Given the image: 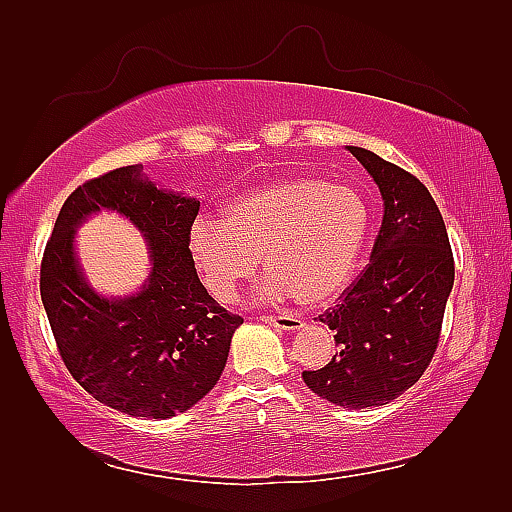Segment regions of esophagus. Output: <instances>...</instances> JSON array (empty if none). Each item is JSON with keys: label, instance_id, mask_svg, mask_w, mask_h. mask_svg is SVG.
<instances>
[{"label": "esophagus", "instance_id": "1", "mask_svg": "<svg viewBox=\"0 0 512 512\" xmlns=\"http://www.w3.org/2000/svg\"><path fill=\"white\" fill-rule=\"evenodd\" d=\"M262 322L271 324V327L275 329H282V331H299L303 329V320L299 316H260Z\"/></svg>", "mask_w": 512, "mask_h": 512}]
</instances>
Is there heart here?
Segmentation results:
<instances>
[{"label":"heart","mask_w":512,"mask_h":512,"mask_svg":"<svg viewBox=\"0 0 512 512\" xmlns=\"http://www.w3.org/2000/svg\"><path fill=\"white\" fill-rule=\"evenodd\" d=\"M369 222L365 198L350 185L294 173L235 198L222 220L200 215L188 245L215 301L235 303L262 256L271 275L258 286V301L320 305L352 282Z\"/></svg>","instance_id":"1"}]
</instances>
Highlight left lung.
Masks as SVG:
<instances>
[{
  "instance_id": "obj_1",
  "label": "left lung",
  "mask_w": 512,
  "mask_h": 512,
  "mask_svg": "<svg viewBox=\"0 0 512 512\" xmlns=\"http://www.w3.org/2000/svg\"><path fill=\"white\" fill-rule=\"evenodd\" d=\"M384 200L369 265L320 322L335 333L329 365L303 371L305 384L335 406H384L423 376L436 354L455 260L442 213L408 170L363 147H346Z\"/></svg>"
}]
</instances>
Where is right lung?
<instances>
[{
    "instance_id": "right-lung-1",
    "label": "right lung",
    "mask_w": 512,
    "mask_h": 512,
    "mask_svg": "<svg viewBox=\"0 0 512 512\" xmlns=\"http://www.w3.org/2000/svg\"><path fill=\"white\" fill-rule=\"evenodd\" d=\"M123 166L76 188L61 207L40 265V294L72 378L100 404L130 416L170 418L190 410L220 380L230 314L200 284L188 245L200 200L168 192ZM117 210L144 232L152 271L128 298H102L73 252L83 219Z\"/></svg>"
}]
</instances>
